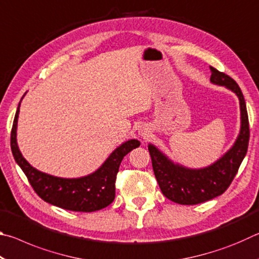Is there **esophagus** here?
<instances>
[{"instance_id": "esophagus-1", "label": "esophagus", "mask_w": 259, "mask_h": 259, "mask_svg": "<svg viewBox=\"0 0 259 259\" xmlns=\"http://www.w3.org/2000/svg\"><path fill=\"white\" fill-rule=\"evenodd\" d=\"M138 134H139L140 136H142V137L146 138V137H148V136H150L151 131H150V129L147 128L146 125H142V126H140V128L138 129Z\"/></svg>"}]
</instances>
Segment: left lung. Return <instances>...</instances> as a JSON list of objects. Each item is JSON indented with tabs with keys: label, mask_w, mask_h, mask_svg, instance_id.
<instances>
[{
	"label": "left lung",
	"mask_w": 259,
	"mask_h": 259,
	"mask_svg": "<svg viewBox=\"0 0 259 259\" xmlns=\"http://www.w3.org/2000/svg\"><path fill=\"white\" fill-rule=\"evenodd\" d=\"M213 84L225 87L238 96L241 111V128L234 145L214 163L200 169L186 168L174 163L159 148L150 144L153 170L165 198L179 204H198L222 195L233 181L241 162L247 154L249 144V120L245 102L233 78L210 66Z\"/></svg>",
	"instance_id": "8db88e82"
}]
</instances>
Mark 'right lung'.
Wrapping results in <instances>:
<instances>
[{"instance_id":"obj_1","label":"right lung","mask_w":259,"mask_h":259,"mask_svg":"<svg viewBox=\"0 0 259 259\" xmlns=\"http://www.w3.org/2000/svg\"><path fill=\"white\" fill-rule=\"evenodd\" d=\"M19 107L20 103L11 130V151L36 194L46 202L71 211L93 212L111 204L115 198V181L121 161L130 151L140 145L139 140L130 139L121 144L111 153L100 168L88 176L80 178L55 177L35 169L20 153L17 144Z\"/></svg>"}]
</instances>
